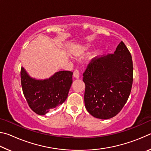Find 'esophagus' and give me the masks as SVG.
I'll list each match as a JSON object with an SVG mask.
<instances>
[{
	"mask_svg": "<svg viewBox=\"0 0 151 151\" xmlns=\"http://www.w3.org/2000/svg\"><path fill=\"white\" fill-rule=\"evenodd\" d=\"M79 75H80V73H79L78 70L76 69L75 71H74V73H73L74 77L76 78H79Z\"/></svg>",
	"mask_w": 151,
	"mask_h": 151,
	"instance_id": "esophagus-1",
	"label": "esophagus"
}]
</instances>
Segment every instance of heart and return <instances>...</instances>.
<instances>
[{
	"label": "heart",
	"mask_w": 151,
	"mask_h": 151,
	"mask_svg": "<svg viewBox=\"0 0 151 151\" xmlns=\"http://www.w3.org/2000/svg\"><path fill=\"white\" fill-rule=\"evenodd\" d=\"M87 50H88L87 48H84L83 49H81V50H78L77 52H76L75 54H76V55H83V54H84V53H85V52H86V51H87ZM102 52H103V50H102V49L97 50L96 51V52H95V55H101Z\"/></svg>",
	"instance_id": "heart-1"
}]
</instances>
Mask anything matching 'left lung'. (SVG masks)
I'll use <instances>...</instances> for the list:
<instances>
[{
	"label": "left lung",
	"instance_id": "left-lung-1",
	"mask_svg": "<svg viewBox=\"0 0 151 151\" xmlns=\"http://www.w3.org/2000/svg\"><path fill=\"white\" fill-rule=\"evenodd\" d=\"M132 81V57L121 41L114 54L92 60L83 73L87 111L100 119L116 116L129 99Z\"/></svg>",
	"mask_w": 151,
	"mask_h": 151
}]
</instances>
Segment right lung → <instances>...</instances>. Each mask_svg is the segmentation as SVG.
Listing matches in <instances>:
<instances>
[{"instance_id":"obj_1","label":"right lung","mask_w":151,"mask_h":151,"mask_svg":"<svg viewBox=\"0 0 151 151\" xmlns=\"http://www.w3.org/2000/svg\"><path fill=\"white\" fill-rule=\"evenodd\" d=\"M73 74L71 71L61 70L48 78L37 79L21 67L22 88L30 108L35 113L45 115L50 109L62 104L73 83Z\"/></svg>"}]
</instances>
